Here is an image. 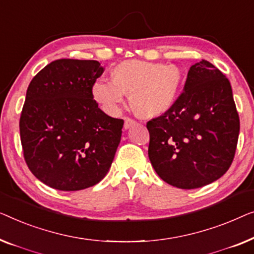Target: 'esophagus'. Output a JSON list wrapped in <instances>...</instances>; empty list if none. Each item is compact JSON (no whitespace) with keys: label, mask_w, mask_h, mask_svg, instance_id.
<instances>
[{"label":"esophagus","mask_w":254,"mask_h":254,"mask_svg":"<svg viewBox=\"0 0 254 254\" xmlns=\"http://www.w3.org/2000/svg\"><path fill=\"white\" fill-rule=\"evenodd\" d=\"M133 124H135V121L130 119V117H127L126 122H124V128H128L131 126H133Z\"/></svg>","instance_id":"esophagus-1"}]
</instances>
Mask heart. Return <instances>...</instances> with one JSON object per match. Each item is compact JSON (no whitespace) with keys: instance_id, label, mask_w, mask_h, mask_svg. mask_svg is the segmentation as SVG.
<instances>
[{"instance_id":"obj_1","label":"heart","mask_w":254,"mask_h":254,"mask_svg":"<svg viewBox=\"0 0 254 254\" xmlns=\"http://www.w3.org/2000/svg\"><path fill=\"white\" fill-rule=\"evenodd\" d=\"M182 72L175 65L131 60L119 64L113 78H99L93 84L95 101L108 114L119 112L126 93L130 103L142 115L162 113L176 100Z\"/></svg>"}]
</instances>
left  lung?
<instances>
[{"instance_id": "1", "label": "left lung", "mask_w": 254, "mask_h": 254, "mask_svg": "<svg viewBox=\"0 0 254 254\" xmlns=\"http://www.w3.org/2000/svg\"><path fill=\"white\" fill-rule=\"evenodd\" d=\"M146 127L148 158L166 183L190 190L219 180L233 163L239 134L230 81L201 60L173 105Z\"/></svg>"}]
</instances>
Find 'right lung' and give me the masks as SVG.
Masks as SVG:
<instances>
[{
  "mask_svg": "<svg viewBox=\"0 0 254 254\" xmlns=\"http://www.w3.org/2000/svg\"><path fill=\"white\" fill-rule=\"evenodd\" d=\"M103 72L98 61L61 59L35 74L19 120L25 162L42 183L84 190L108 173L124 121L99 108L92 87Z\"/></svg>",
  "mask_w": 254,
  "mask_h": 254,
  "instance_id": "right-lung-1",
  "label": "right lung"
}]
</instances>
